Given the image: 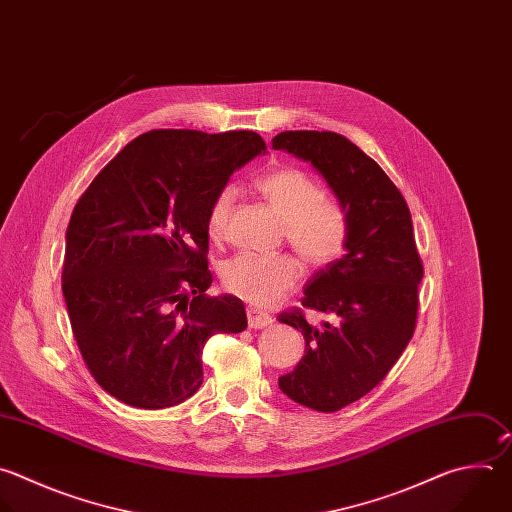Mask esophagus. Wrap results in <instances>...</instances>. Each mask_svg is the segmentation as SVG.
<instances>
[{
  "label": "esophagus",
  "mask_w": 512,
  "mask_h": 512,
  "mask_svg": "<svg viewBox=\"0 0 512 512\" xmlns=\"http://www.w3.org/2000/svg\"><path fill=\"white\" fill-rule=\"evenodd\" d=\"M247 319H249V327L251 329H263V327L273 323V317L269 313L257 309V307H249L247 309Z\"/></svg>",
  "instance_id": "1"
}]
</instances>
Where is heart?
I'll return each mask as SVG.
<instances>
[{
    "mask_svg": "<svg viewBox=\"0 0 512 512\" xmlns=\"http://www.w3.org/2000/svg\"><path fill=\"white\" fill-rule=\"evenodd\" d=\"M257 193L283 221L285 239L311 267H325L344 255L350 239V221L344 205L321 195L319 183L295 166H277L257 181ZM235 201L233 187H225L213 199L207 213L211 239L225 237L229 213ZM301 267L287 255L259 257L237 255L225 263L221 281L227 293L257 305H275L297 287Z\"/></svg>",
    "mask_w": 512,
    "mask_h": 512,
    "instance_id": "1",
    "label": "heart"
}]
</instances>
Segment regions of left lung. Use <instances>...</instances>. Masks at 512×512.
<instances>
[{
	"label": "left lung",
	"mask_w": 512,
	"mask_h": 512,
	"mask_svg": "<svg viewBox=\"0 0 512 512\" xmlns=\"http://www.w3.org/2000/svg\"><path fill=\"white\" fill-rule=\"evenodd\" d=\"M273 148L309 160L350 221L346 255L319 269L301 299L332 321L313 328L299 307L277 315L305 339V356L279 378L281 392L311 410L337 412L372 392L406 350L424 265L406 199L352 140L329 130H285Z\"/></svg>",
	"instance_id": "obj_1"
}]
</instances>
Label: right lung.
Here are the masks:
<instances>
[{
	"label": "right lung",
	"mask_w": 512,
	"mask_h": 512,
	"mask_svg": "<svg viewBox=\"0 0 512 512\" xmlns=\"http://www.w3.org/2000/svg\"><path fill=\"white\" fill-rule=\"evenodd\" d=\"M265 150L257 132L150 130L78 199L62 291L92 378L142 410L177 406L203 384L213 333H241L245 305L211 297L207 213L233 170Z\"/></svg>",
	"instance_id": "add662e5"
}]
</instances>
